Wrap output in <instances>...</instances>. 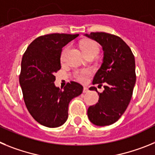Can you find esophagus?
I'll return each mask as SVG.
<instances>
[{
    "mask_svg": "<svg viewBox=\"0 0 155 155\" xmlns=\"http://www.w3.org/2000/svg\"><path fill=\"white\" fill-rule=\"evenodd\" d=\"M88 91V88H87V87H84V88H83V92L84 93H86Z\"/></svg>",
    "mask_w": 155,
    "mask_h": 155,
    "instance_id": "1",
    "label": "esophagus"
}]
</instances>
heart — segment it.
<instances>
[{
  "label": "heart",
  "mask_w": 155,
  "mask_h": 155,
  "mask_svg": "<svg viewBox=\"0 0 155 155\" xmlns=\"http://www.w3.org/2000/svg\"><path fill=\"white\" fill-rule=\"evenodd\" d=\"M68 47H66L63 51L62 54H61V59L64 60L65 53L68 50ZM81 50L84 53V55H88V54H94L96 56L97 53L98 52V46L96 42H94L92 40H87L81 44ZM91 75V71L89 70H81V71H78L75 72V77L80 81H84L86 79Z\"/></svg>",
  "instance_id": "1"
}]
</instances>
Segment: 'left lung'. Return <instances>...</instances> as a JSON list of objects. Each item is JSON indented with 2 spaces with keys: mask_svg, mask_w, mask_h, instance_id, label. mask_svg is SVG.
<instances>
[{
  "mask_svg": "<svg viewBox=\"0 0 155 155\" xmlns=\"http://www.w3.org/2000/svg\"><path fill=\"white\" fill-rule=\"evenodd\" d=\"M84 35L102 46V64L92 83L105 84L102 93L95 87L89 88L96 91L99 98L98 102L88 108L87 116L94 125L109 126L121 117L130 102L136 83L135 59L130 48L117 35L105 32H91Z\"/></svg>",
  "mask_w": 155,
  "mask_h": 155,
  "instance_id": "obj_1",
  "label": "left lung"
}]
</instances>
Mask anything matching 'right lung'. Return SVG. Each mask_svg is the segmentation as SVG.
Masks as SVG:
<instances>
[{"label": "right lung", "mask_w": 155, "mask_h": 155, "mask_svg": "<svg viewBox=\"0 0 155 155\" xmlns=\"http://www.w3.org/2000/svg\"><path fill=\"white\" fill-rule=\"evenodd\" d=\"M78 34L53 33L39 36L30 43L22 57L19 83L31 116L41 125L54 128L68 118V105L83 87L71 81L64 89L56 87L54 73L61 68L62 48Z\"/></svg>", "instance_id": "obj_1"}]
</instances>
